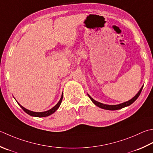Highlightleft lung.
<instances>
[{
	"mask_svg": "<svg viewBox=\"0 0 153 153\" xmlns=\"http://www.w3.org/2000/svg\"><path fill=\"white\" fill-rule=\"evenodd\" d=\"M143 88V86L141 87V88L140 89V90L139 91V92L137 93V94L135 95H134V97H133L132 99H131V100H128V101H125V102H124V103L118 104V105H107V104H103V103H102L99 102V101H95V100H94V99H93L89 94H88V95L89 97L90 98V100H91L92 102L94 103L96 106H97V107H100V108H101V109H103L114 111V110L121 109H122V108H124V107H125L129 106L130 105H131L133 102H134V101H136L137 99L139 97V96L140 94V93H141Z\"/></svg>",
	"mask_w": 153,
	"mask_h": 153,
	"instance_id": "obj_1",
	"label": "left lung"
}]
</instances>
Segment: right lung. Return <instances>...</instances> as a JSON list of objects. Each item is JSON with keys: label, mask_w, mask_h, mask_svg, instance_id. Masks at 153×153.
I'll use <instances>...</instances> for the list:
<instances>
[{"label": "right lung", "mask_w": 153, "mask_h": 153, "mask_svg": "<svg viewBox=\"0 0 153 153\" xmlns=\"http://www.w3.org/2000/svg\"><path fill=\"white\" fill-rule=\"evenodd\" d=\"M62 99H63V93H62V97L60 98V100H59V101H58V103H57L54 107H53L52 109H50L48 110V111H44V112H34V111H30L28 109L25 108V107L21 105L19 102H18V101L16 100H15L16 101V102L18 103V104L19 105L20 107L24 111H25L27 113V114H28V115H30V116H32V117H48V116H49L50 115L53 114V113H54L59 108V107L60 106V104L62 103Z\"/></svg>", "instance_id": "right-lung-1"}]
</instances>
